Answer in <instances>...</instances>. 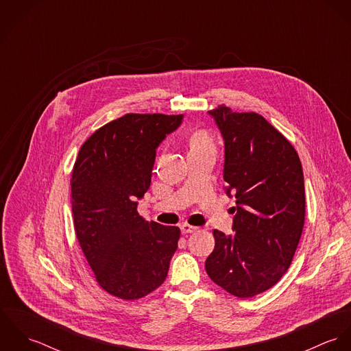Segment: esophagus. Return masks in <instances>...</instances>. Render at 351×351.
I'll use <instances>...</instances> for the list:
<instances>
[{"label": "esophagus", "instance_id": "1", "mask_svg": "<svg viewBox=\"0 0 351 351\" xmlns=\"http://www.w3.org/2000/svg\"><path fill=\"white\" fill-rule=\"evenodd\" d=\"M197 230H199L197 227L191 226L189 223L181 224V232H182V234H192V232H195V231H197Z\"/></svg>", "mask_w": 351, "mask_h": 351}]
</instances>
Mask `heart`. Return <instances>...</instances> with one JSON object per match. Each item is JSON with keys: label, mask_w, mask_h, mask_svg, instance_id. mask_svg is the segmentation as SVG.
I'll return each mask as SVG.
<instances>
[{"label": "heart", "mask_w": 351, "mask_h": 351, "mask_svg": "<svg viewBox=\"0 0 351 351\" xmlns=\"http://www.w3.org/2000/svg\"><path fill=\"white\" fill-rule=\"evenodd\" d=\"M215 151V143L208 132L199 131L191 138V151Z\"/></svg>", "instance_id": "heart-1"}]
</instances>
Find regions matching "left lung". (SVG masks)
Masks as SVG:
<instances>
[{
	"label": "left lung",
	"mask_w": 351,
	"mask_h": 351,
	"mask_svg": "<svg viewBox=\"0 0 351 351\" xmlns=\"http://www.w3.org/2000/svg\"><path fill=\"white\" fill-rule=\"evenodd\" d=\"M209 114L224 139L226 193L237 206L235 232L213 230L205 270L224 291L246 299L276 285L292 263L305 219L302 167L291 142L261 114L226 105Z\"/></svg>",
	"instance_id": "8db88e82"
}]
</instances>
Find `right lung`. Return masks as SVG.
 <instances>
[{
    "instance_id": "right-lung-1",
    "label": "right lung",
    "mask_w": 351,
    "mask_h": 351,
    "mask_svg": "<svg viewBox=\"0 0 351 351\" xmlns=\"http://www.w3.org/2000/svg\"><path fill=\"white\" fill-rule=\"evenodd\" d=\"M184 114L127 113L82 146L71 174L74 228L101 288L138 300L167 276L181 231L146 221L138 200L149 191L156 149Z\"/></svg>"
}]
</instances>
